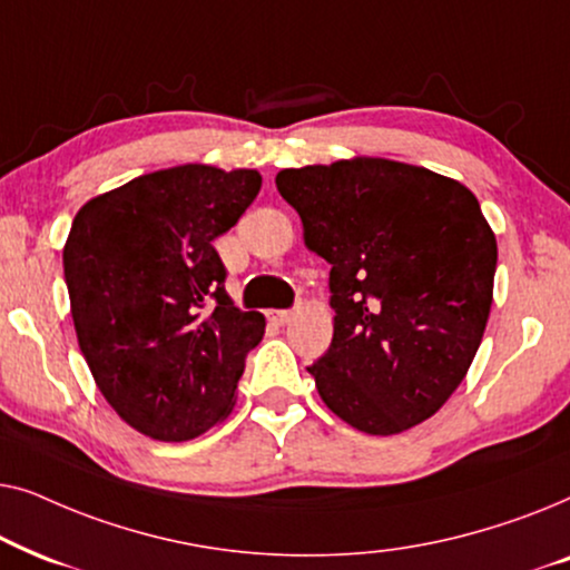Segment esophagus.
<instances>
[{"label": "esophagus", "instance_id": "34e87169", "mask_svg": "<svg viewBox=\"0 0 570 570\" xmlns=\"http://www.w3.org/2000/svg\"><path fill=\"white\" fill-rule=\"evenodd\" d=\"M293 316H295L293 311H269V318L275 324H291Z\"/></svg>", "mask_w": 570, "mask_h": 570}]
</instances>
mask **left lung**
<instances>
[{"label": "left lung", "instance_id": "1", "mask_svg": "<svg viewBox=\"0 0 570 570\" xmlns=\"http://www.w3.org/2000/svg\"><path fill=\"white\" fill-rule=\"evenodd\" d=\"M306 246L332 264L334 337L308 373L334 415L392 435L443 407L485 332L498 262L474 194L384 158L279 170Z\"/></svg>", "mask_w": 570, "mask_h": 570}]
</instances>
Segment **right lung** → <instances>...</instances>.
Wrapping results in <instances>:
<instances>
[{"mask_svg":"<svg viewBox=\"0 0 570 570\" xmlns=\"http://www.w3.org/2000/svg\"><path fill=\"white\" fill-rule=\"evenodd\" d=\"M262 189L256 170L176 166L77 213L65 279L77 342L108 404L135 431L189 441L228 415L264 316L225 293L213 246Z\"/></svg>","mask_w":570,"mask_h":570,"instance_id":"1","label":"right lung"}]
</instances>
